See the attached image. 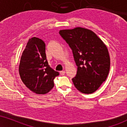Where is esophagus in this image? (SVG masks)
Returning <instances> with one entry per match:
<instances>
[{
  "instance_id": "obj_1",
  "label": "esophagus",
  "mask_w": 127,
  "mask_h": 127,
  "mask_svg": "<svg viewBox=\"0 0 127 127\" xmlns=\"http://www.w3.org/2000/svg\"><path fill=\"white\" fill-rule=\"evenodd\" d=\"M60 74L61 75H65V71H60Z\"/></svg>"
}]
</instances>
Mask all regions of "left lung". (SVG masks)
<instances>
[{"instance_id": "8db88e82", "label": "left lung", "mask_w": 127, "mask_h": 127, "mask_svg": "<svg viewBox=\"0 0 127 127\" xmlns=\"http://www.w3.org/2000/svg\"><path fill=\"white\" fill-rule=\"evenodd\" d=\"M59 34L72 50L78 66L72 78L75 87L84 94H92L105 81L110 68L108 50L101 39L90 29L76 27Z\"/></svg>"}]
</instances>
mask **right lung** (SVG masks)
<instances>
[{
    "label": "right lung",
    "mask_w": 127,
    "mask_h": 127,
    "mask_svg": "<svg viewBox=\"0 0 127 127\" xmlns=\"http://www.w3.org/2000/svg\"><path fill=\"white\" fill-rule=\"evenodd\" d=\"M19 72L23 84L36 94L49 92L54 87V78L59 75L48 65L45 42L36 37L28 40L20 58Z\"/></svg>",
    "instance_id": "1"
}]
</instances>
